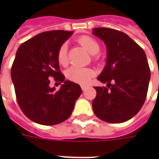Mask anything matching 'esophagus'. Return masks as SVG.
<instances>
[{
    "instance_id": "esophagus-1",
    "label": "esophagus",
    "mask_w": 159,
    "mask_h": 159,
    "mask_svg": "<svg viewBox=\"0 0 159 159\" xmlns=\"http://www.w3.org/2000/svg\"><path fill=\"white\" fill-rule=\"evenodd\" d=\"M81 88H82V89H83V91H85V90L87 89V88H88V86H86V85H82V86H81Z\"/></svg>"
}]
</instances>
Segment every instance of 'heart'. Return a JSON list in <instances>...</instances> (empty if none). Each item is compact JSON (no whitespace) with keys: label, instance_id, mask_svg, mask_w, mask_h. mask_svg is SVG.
<instances>
[{"label":"heart","instance_id":"heart-1","mask_svg":"<svg viewBox=\"0 0 159 159\" xmlns=\"http://www.w3.org/2000/svg\"><path fill=\"white\" fill-rule=\"evenodd\" d=\"M78 42L91 54H96L100 51V44L96 40L89 36H83L78 39ZM67 44L63 43L57 52V60L60 66H67L69 63L67 55ZM66 77L74 83L79 84H87L91 77L94 75V70L91 68H81L71 66L66 70Z\"/></svg>","mask_w":159,"mask_h":159}]
</instances>
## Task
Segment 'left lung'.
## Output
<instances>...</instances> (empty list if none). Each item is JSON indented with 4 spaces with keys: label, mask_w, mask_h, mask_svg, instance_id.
I'll return each mask as SVG.
<instances>
[{
    "label": "left lung",
    "mask_w": 159,
    "mask_h": 159,
    "mask_svg": "<svg viewBox=\"0 0 159 159\" xmlns=\"http://www.w3.org/2000/svg\"><path fill=\"white\" fill-rule=\"evenodd\" d=\"M93 34L107 46V65L97 79L107 87H94L93 110L100 119L126 122L141 109L147 98L150 68L144 50L125 33L94 28Z\"/></svg>",
    "instance_id": "1"
}]
</instances>
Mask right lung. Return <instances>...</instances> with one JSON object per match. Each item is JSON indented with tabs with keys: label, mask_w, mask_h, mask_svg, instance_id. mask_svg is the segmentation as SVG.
Returning a JSON list of instances; mask_svg holds the SVG:
<instances>
[{
	"label": "right lung",
	"mask_w": 159,
	"mask_h": 159,
	"mask_svg": "<svg viewBox=\"0 0 159 159\" xmlns=\"http://www.w3.org/2000/svg\"><path fill=\"white\" fill-rule=\"evenodd\" d=\"M72 33H40L17 50L11 69L16 98L23 113L35 123L54 125L66 121L82 93L78 84L65 81L57 60L58 49ZM51 78L56 83H64L59 90L49 87Z\"/></svg>",
	"instance_id": "obj_1"
}]
</instances>
